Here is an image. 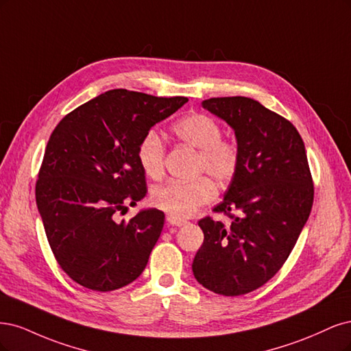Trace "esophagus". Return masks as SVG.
<instances>
[{
	"label": "esophagus",
	"mask_w": 351,
	"mask_h": 351,
	"mask_svg": "<svg viewBox=\"0 0 351 351\" xmlns=\"http://www.w3.org/2000/svg\"><path fill=\"white\" fill-rule=\"evenodd\" d=\"M167 223L171 224V226H178V228H180V226H185V224H186V220L176 219V217L169 216V217H167Z\"/></svg>",
	"instance_id": "esophagus-1"
}]
</instances>
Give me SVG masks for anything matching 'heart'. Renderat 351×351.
Instances as JSON below:
<instances>
[{"mask_svg":"<svg viewBox=\"0 0 351 351\" xmlns=\"http://www.w3.org/2000/svg\"><path fill=\"white\" fill-rule=\"evenodd\" d=\"M176 137L198 150L197 171L207 172L219 182H229L239 167V149L221 138V127L204 114H192L178 121L173 127ZM137 159L143 172L153 179L163 173L165 145L156 131L147 132L138 144ZM216 197V185L208 178L191 182L171 180L152 192V204L176 219H185Z\"/></svg>","mask_w":351,"mask_h":351,"instance_id":"obj_1","label":"heart"}]
</instances>
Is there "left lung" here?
I'll use <instances>...</instances> for the list:
<instances>
[{
    "label": "left lung",
    "instance_id": "8db88e82",
    "mask_svg": "<svg viewBox=\"0 0 351 351\" xmlns=\"http://www.w3.org/2000/svg\"><path fill=\"white\" fill-rule=\"evenodd\" d=\"M201 105L234 131L241 159L214 208L232 221H198L204 242L192 271L206 289L241 296L265 285L286 263L312 210V176L300 134L276 112L243 96Z\"/></svg>",
    "mask_w": 351,
    "mask_h": 351
}]
</instances>
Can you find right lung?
<instances>
[{"instance_id":"right-lung-1","label":"right lung","mask_w":351,"mask_h":351,"mask_svg":"<svg viewBox=\"0 0 351 351\" xmlns=\"http://www.w3.org/2000/svg\"><path fill=\"white\" fill-rule=\"evenodd\" d=\"M186 101L109 90L70 112L51 134L36 204L56 261L78 285L110 291L144 271L165 213L140 210L130 221L115 216L147 194L140 141Z\"/></svg>"}]
</instances>
